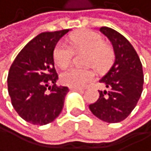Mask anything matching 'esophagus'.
Masks as SVG:
<instances>
[{
  "label": "esophagus",
  "mask_w": 151,
  "mask_h": 151,
  "mask_svg": "<svg viewBox=\"0 0 151 151\" xmlns=\"http://www.w3.org/2000/svg\"><path fill=\"white\" fill-rule=\"evenodd\" d=\"M71 91H84L83 88H70Z\"/></svg>",
  "instance_id": "1"
}]
</instances>
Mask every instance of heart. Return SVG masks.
<instances>
[{
    "mask_svg": "<svg viewBox=\"0 0 151 151\" xmlns=\"http://www.w3.org/2000/svg\"><path fill=\"white\" fill-rule=\"evenodd\" d=\"M67 45L59 42L54 50V60L60 68L67 67L72 62L74 52H86L84 64L94 67L98 72L104 71L113 59V50L103 41L98 34L91 31H80L68 37ZM94 79L91 68L71 67L60 74V81L71 88H82Z\"/></svg>",
    "mask_w": 151,
    "mask_h": 151,
    "instance_id": "1",
    "label": "heart"
}]
</instances>
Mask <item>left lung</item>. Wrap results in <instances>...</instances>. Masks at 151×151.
<instances>
[{"mask_svg":"<svg viewBox=\"0 0 151 151\" xmlns=\"http://www.w3.org/2000/svg\"><path fill=\"white\" fill-rule=\"evenodd\" d=\"M112 42L115 60L100 83L99 98L88 107L99 119L109 123L122 122L136 107L144 85L143 66L134 47L122 35L108 27L99 29Z\"/></svg>","mask_w":151,"mask_h":151,"instance_id":"left-lung-1","label":"left lung"}]
</instances>
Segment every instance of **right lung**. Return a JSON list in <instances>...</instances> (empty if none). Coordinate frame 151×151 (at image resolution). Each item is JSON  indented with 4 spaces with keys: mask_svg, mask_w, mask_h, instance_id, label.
<instances>
[{
    "mask_svg": "<svg viewBox=\"0 0 151 151\" xmlns=\"http://www.w3.org/2000/svg\"><path fill=\"white\" fill-rule=\"evenodd\" d=\"M68 31L46 32L35 36L20 51L9 68L7 88L11 104L23 119L35 125L52 122L63 108L69 88L56 85L59 75L54 50Z\"/></svg>",
    "mask_w": 151,
    "mask_h": 151,
    "instance_id": "1",
    "label": "right lung"
}]
</instances>
